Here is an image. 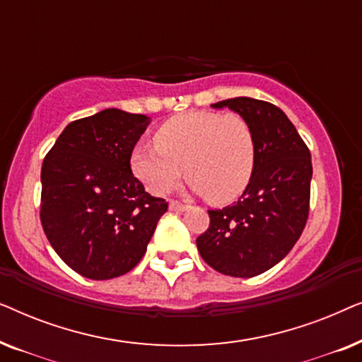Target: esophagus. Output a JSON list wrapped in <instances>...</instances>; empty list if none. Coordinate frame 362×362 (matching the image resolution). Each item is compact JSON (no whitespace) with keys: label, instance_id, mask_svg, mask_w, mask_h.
Returning <instances> with one entry per match:
<instances>
[{"label":"esophagus","instance_id":"obj_1","mask_svg":"<svg viewBox=\"0 0 362 362\" xmlns=\"http://www.w3.org/2000/svg\"><path fill=\"white\" fill-rule=\"evenodd\" d=\"M170 209L171 211H176V212H185V211L189 209V206L181 204V202H177V201H171L170 202Z\"/></svg>","mask_w":362,"mask_h":362}]
</instances>
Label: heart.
Masks as SVG:
<instances>
[{
	"mask_svg": "<svg viewBox=\"0 0 362 362\" xmlns=\"http://www.w3.org/2000/svg\"><path fill=\"white\" fill-rule=\"evenodd\" d=\"M156 146L130 153L133 176L151 194H166L185 173L196 194L216 204L239 197L254 175L257 145L250 123L237 113L189 112L155 133Z\"/></svg>",
	"mask_w": 362,
	"mask_h": 362,
	"instance_id": "1",
	"label": "heart"
}]
</instances>
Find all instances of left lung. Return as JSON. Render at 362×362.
<instances>
[{"instance_id": "obj_1", "label": "left lung", "mask_w": 362, "mask_h": 362, "mask_svg": "<svg viewBox=\"0 0 362 362\" xmlns=\"http://www.w3.org/2000/svg\"><path fill=\"white\" fill-rule=\"evenodd\" d=\"M211 107L229 108L250 123L257 156L240 199L207 211L211 224L197 237V250L221 274L250 279L279 264L305 229L311 155L288 117L269 102L235 97Z\"/></svg>"}]
</instances>
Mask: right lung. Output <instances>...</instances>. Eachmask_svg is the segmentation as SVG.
Returning <instances> with one entry per match:
<instances>
[{
	"instance_id": "add662e5",
	"label": "right lung",
	"mask_w": 362,
	"mask_h": 362,
	"mask_svg": "<svg viewBox=\"0 0 362 362\" xmlns=\"http://www.w3.org/2000/svg\"><path fill=\"white\" fill-rule=\"evenodd\" d=\"M150 122L105 108L69 123L44 158L42 229L57 255L86 279L130 272L168 211L130 170V153Z\"/></svg>"
}]
</instances>
